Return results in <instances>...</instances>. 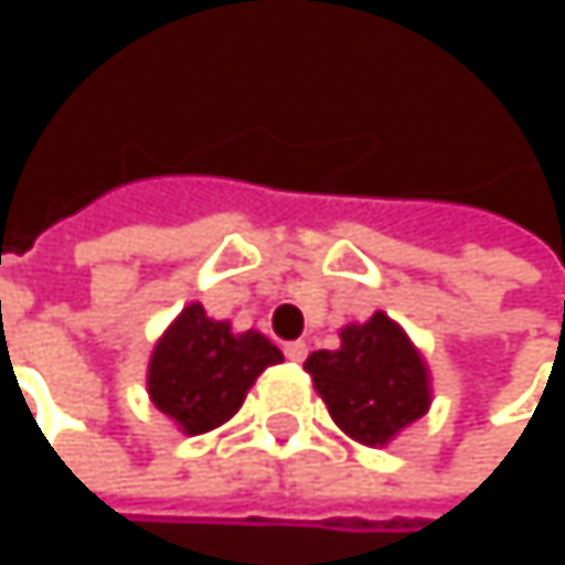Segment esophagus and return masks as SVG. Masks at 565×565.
Wrapping results in <instances>:
<instances>
[{
	"instance_id": "obj_1",
	"label": "esophagus",
	"mask_w": 565,
	"mask_h": 565,
	"mask_svg": "<svg viewBox=\"0 0 565 565\" xmlns=\"http://www.w3.org/2000/svg\"><path fill=\"white\" fill-rule=\"evenodd\" d=\"M282 352H286V359H289V362H296V365H299V362H306V355H309L306 342H289Z\"/></svg>"
}]
</instances>
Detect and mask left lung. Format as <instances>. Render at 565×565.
<instances>
[{"mask_svg": "<svg viewBox=\"0 0 565 565\" xmlns=\"http://www.w3.org/2000/svg\"><path fill=\"white\" fill-rule=\"evenodd\" d=\"M335 352L306 359L316 392L332 422L369 447L388 444L398 430L427 415L430 382L422 352L385 312L362 326H345Z\"/></svg>", "mask_w": 565, "mask_h": 565, "instance_id": "obj_1", "label": "left lung"}]
</instances>
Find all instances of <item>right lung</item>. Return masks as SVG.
Segmentation results:
<instances>
[{"label": "right lung", "instance_id": "right-lung-1", "mask_svg": "<svg viewBox=\"0 0 565 565\" xmlns=\"http://www.w3.org/2000/svg\"><path fill=\"white\" fill-rule=\"evenodd\" d=\"M279 362L282 352L266 335L233 332L190 302L153 345L147 395L183 434H206L230 422L253 382Z\"/></svg>", "mask_w": 565, "mask_h": 565}]
</instances>
